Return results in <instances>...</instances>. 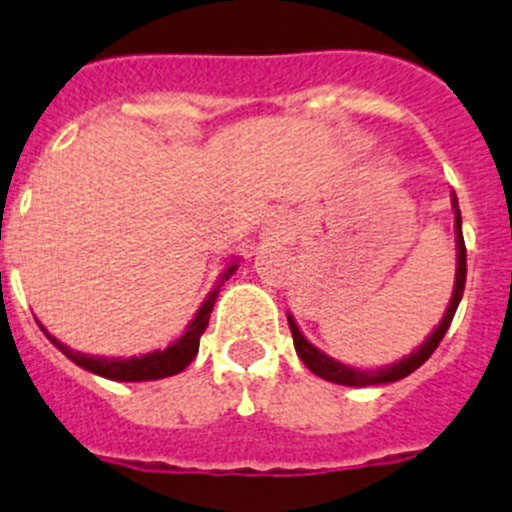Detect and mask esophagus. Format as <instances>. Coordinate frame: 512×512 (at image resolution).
Segmentation results:
<instances>
[{
    "instance_id": "34e87169",
    "label": "esophagus",
    "mask_w": 512,
    "mask_h": 512,
    "mask_svg": "<svg viewBox=\"0 0 512 512\" xmlns=\"http://www.w3.org/2000/svg\"><path fill=\"white\" fill-rule=\"evenodd\" d=\"M284 235H287V225H284V220H271V223L264 228L266 241H279V238H284Z\"/></svg>"
}]
</instances>
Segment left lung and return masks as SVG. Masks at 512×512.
<instances>
[{
	"mask_svg": "<svg viewBox=\"0 0 512 512\" xmlns=\"http://www.w3.org/2000/svg\"><path fill=\"white\" fill-rule=\"evenodd\" d=\"M451 207H454V235H456V277H454V292H451V300L443 318L438 320L436 328L431 330V336L425 338L418 348H413L408 356L392 361L387 366H377V369H361V366H348L343 361L333 359L325 351H320L318 346H312L305 336H302L300 325L295 323L292 315H287L289 330H292V341H295V351L305 366L312 374H318L320 379H328V382L346 384V387H372V384H390L397 379H405L408 374H413L420 364L428 361V356L433 354L441 343V338L446 336L451 320H454V312L459 307L461 295H464V284H467V248H464V235H461V212H459V200L456 194L451 192Z\"/></svg>",
	"mask_w": 512,
	"mask_h": 512,
	"instance_id": "left-lung-1",
	"label": "left lung"
}]
</instances>
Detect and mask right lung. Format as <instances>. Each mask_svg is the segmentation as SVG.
I'll list each match as a JSON object with an SVG mask.
<instances>
[{
    "label": "right lung",
    "mask_w": 512,
    "mask_h": 512,
    "mask_svg": "<svg viewBox=\"0 0 512 512\" xmlns=\"http://www.w3.org/2000/svg\"><path fill=\"white\" fill-rule=\"evenodd\" d=\"M235 269H238V259L230 261L228 269L220 274V279H217V284L212 287L210 295L205 297V302L200 305L197 315L189 320L187 330H184V336H179L174 343H169L166 348H156V351H151V354L128 356V359H125V356L81 354V351H74V348H69L63 341H58L53 333H48L43 323H38V325L45 336H48V341H51L53 346H56L63 356H66V359H71L76 366L87 369V372L97 374V377L112 379V382H151V379H164V377H171V374L184 372V369L192 364V359L197 356V351H200L202 333H205L207 323H210V312H212V307H215L217 292H220V287H223V284L233 277Z\"/></svg>",
    "instance_id": "1"
}]
</instances>
